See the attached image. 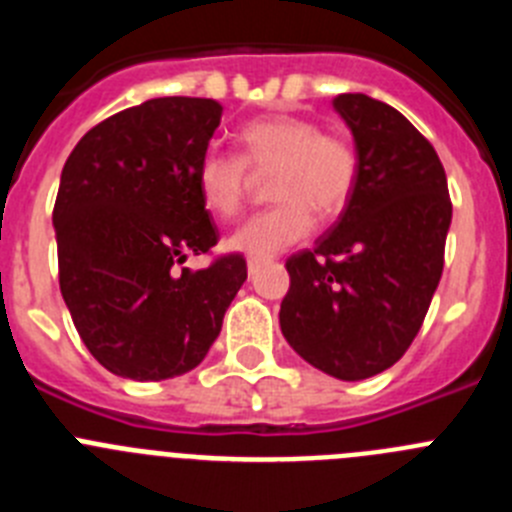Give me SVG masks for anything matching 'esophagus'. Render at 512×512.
Returning <instances> with one entry per match:
<instances>
[{"instance_id": "1", "label": "esophagus", "mask_w": 512, "mask_h": 512, "mask_svg": "<svg viewBox=\"0 0 512 512\" xmlns=\"http://www.w3.org/2000/svg\"><path fill=\"white\" fill-rule=\"evenodd\" d=\"M261 264H266V259H261V256H251V259H248V274H256V271L261 269Z\"/></svg>"}]
</instances>
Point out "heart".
I'll return each instance as SVG.
<instances>
[{"instance_id":"obj_1","label":"heart","mask_w":512,"mask_h":512,"mask_svg":"<svg viewBox=\"0 0 512 512\" xmlns=\"http://www.w3.org/2000/svg\"><path fill=\"white\" fill-rule=\"evenodd\" d=\"M241 156L207 151L197 166V187L207 210L223 220L243 212L248 170L271 171L269 194L277 200L230 235V248L274 256L312 233L320 215L333 217L348 205L359 179V153L346 135L320 130L310 117L266 115L238 130Z\"/></svg>"}]
</instances>
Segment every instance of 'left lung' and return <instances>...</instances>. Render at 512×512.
Here are the masks:
<instances>
[{
  "mask_svg": "<svg viewBox=\"0 0 512 512\" xmlns=\"http://www.w3.org/2000/svg\"><path fill=\"white\" fill-rule=\"evenodd\" d=\"M359 153L336 225L287 259L279 325L320 372L359 382L390 369L418 336L443 271L451 197L441 158L408 117L366 97L333 99Z\"/></svg>",
  "mask_w": 512,
  "mask_h": 512,
  "instance_id": "obj_1",
  "label": "left lung"
}]
</instances>
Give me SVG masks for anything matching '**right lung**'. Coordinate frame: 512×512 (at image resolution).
Here are the masks:
<instances>
[{
	"mask_svg": "<svg viewBox=\"0 0 512 512\" xmlns=\"http://www.w3.org/2000/svg\"><path fill=\"white\" fill-rule=\"evenodd\" d=\"M220 117L215 99H148L94 125L63 164L53 207L61 295L89 354L117 377L194 369L248 277L241 253L176 269L220 238L197 187Z\"/></svg>",
	"mask_w": 512,
	"mask_h": 512,
	"instance_id": "1",
	"label": "right lung"
}]
</instances>
